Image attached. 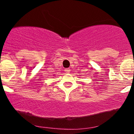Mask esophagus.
<instances>
[{"label": "esophagus", "instance_id": "esophagus-1", "mask_svg": "<svg viewBox=\"0 0 134 134\" xmlns=\"http://www.w3.org/2000/svg\"><path fill=\"white\" fill-rule=\"evenodd\" d=\"M65 72L66 73H67V74L70 73V69H69V68L65 69Z\"/></svg>", "mask_w": 134, "mask_h": 134}]
</instances>
